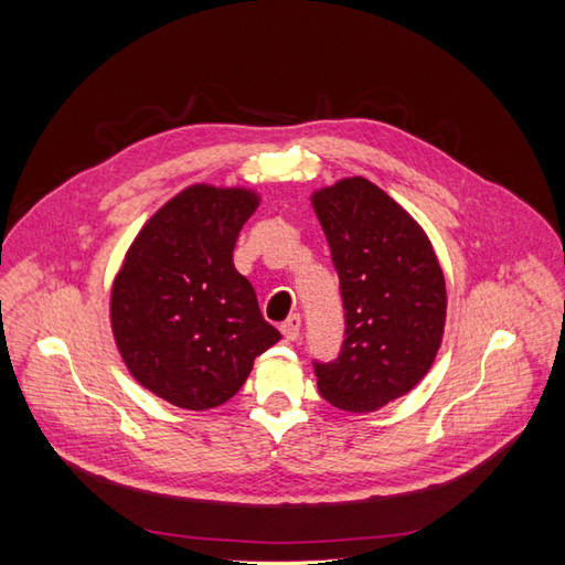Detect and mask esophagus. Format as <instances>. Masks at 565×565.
Wrapping results in <instances>:
<instances>
[{
  "label": "esophagus",
  "mask_w": 565,
  "mask_h": 565,
  "mask_svg": "<svg viewBox=\"0 0 565 565\" xmlns=\"http://www.w3.org/2000/svg\"><path fill=\"white\" fill-rule=\"evenodd\" d=\"M280 332L285 334L287 341H297L301 334V318L299 316H289L282 324H280Z\"/></svg>",
  "instance_id": "obj_1"
}]
</instances>
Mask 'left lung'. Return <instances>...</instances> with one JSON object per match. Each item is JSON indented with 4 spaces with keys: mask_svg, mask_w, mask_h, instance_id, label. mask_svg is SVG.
<instances>
[{
    "mask_svg": "<svg viewBox=\"0 0 565 565\" xmlns=\"http://www.w3.org/2000/svg\"><path fill=\"white\" fill-rule=\"evenodd\" d=\"M347 311L334 363H316L322 398L372 413L431 370L446 330V278L429 235L380 185L339 179L311 195Z\"/></svg>",
    "mask_w": 565,
    "mask_h": 565,
    "instance_id": "left-lung-1",
    "label": "left lung"
}]
</instances>
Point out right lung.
Segmentation results:
<instances>
[{"label": "right lung", "instance_id": "add662e5", "mask_svg": "<svg viewBox=\"0 0 565 565\" xmlns=\"http://www.w3.org/2000/svg\"><path fill=\"white\" fill-rule=\"evenodd\" d=\"M262 195L193 183L152 214L110 287V328L131 377L183 409L231 401L280 341L233 247Z\"/></svg>", "mask_w": 565, "mask_h": 565}]
</instances>
